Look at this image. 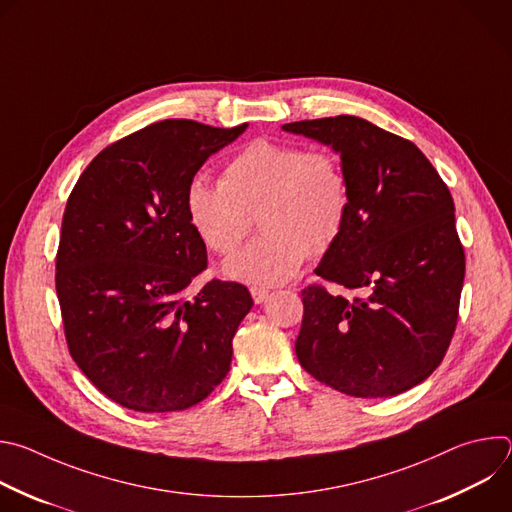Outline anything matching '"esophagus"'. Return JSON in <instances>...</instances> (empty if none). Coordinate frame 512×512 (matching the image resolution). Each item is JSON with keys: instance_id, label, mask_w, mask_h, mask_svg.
<instances>
[{"instance_id": "esophagus-1", "label": "esophagus", "mask_w": 512, "mask_h": 512, "mask_svg": "<svg viewBox=\"0 0 512 512\" xmlns=\"http://www.w3.org/2000/svg\"><path fill=\"white\" fill-rule=\"evenodd\" d=\"M251 296L255 304H263L269 298V289L265 287H251Z\"/></svg>"}]
</instances>
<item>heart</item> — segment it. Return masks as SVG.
<instances>
[{
    "mask_svg": "<svg viewBox=\"0 0 512 512\" xmlns=\"http://www.w3.org/2000/svg\"><path fill=\"white\" fill-rule=\"evenodd\" d=\"M192 227L216 253H231L251 233L255 214L265 231L223 263L227 277L271 287L289 281L308 253L328 251L340 237L348 178L330 152L259 137L229 160L223 180L194 176L186 190Z\"/></svg>",
    "mask_w": 512,
    "mask_h": 512,
    "instance_id": "1",
    "label": "heart"
}]
</instances>
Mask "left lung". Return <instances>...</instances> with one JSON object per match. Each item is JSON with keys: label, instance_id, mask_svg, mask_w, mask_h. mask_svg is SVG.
I'll return each mask as SVG.
<instances>
[{"label": "left lung", "instance_id": "left-lung-1", "mask_svg": "<svg viewBox=\"0 0 512 512\" xmlns=\"http://www.w3.org/2000/svg\"><path fill=\"white\" fill-rule=\"evenodd\" d=\"M281 129L340 156L348 216L316 275L364 296L306 287L298 360L350 397L405 393L440 367L458 322L466 259L452 194L415 143L367 119L338 115Z\"/></svg>", "mask_w": 512, "mask_h": 512}]
</instances>
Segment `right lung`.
<instances>
[{"label": "right lung", "mask_w": 512, "mask_h": 512, "mask_svg": "<svg viewBox=\"0 0 512 512\" xmlns=\"http://www.w3.org/2000/svg\"><path fill=\"white\" fill-rule=\"evenodd\" d=\"M247 125L152 123L105 148L68 196L56 255L68 350L127 409H188L231 369L233 338L253 300L245 285L221 279L186 298L206 269L186 190Z\"/></svg>", "instance_id": "1"}]
</instances>
